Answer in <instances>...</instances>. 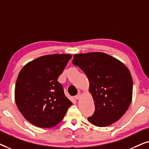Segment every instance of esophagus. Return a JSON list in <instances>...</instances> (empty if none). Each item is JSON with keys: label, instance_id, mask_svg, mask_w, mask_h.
I'll use <instances>...</instances> for the list:
<instances>
[{"label": "esophagus", "instance_id": "1", "mask_svg": "<svg viewBox=\"0 0 149 149\" xmlns=\"http://www.w3.org/2000/svg\"><path fill=\"white\" fill-rule=\"evenodd\" d=\"M81 94L80 93H79L78 94H77V95H76V96L74 97V98L76 99V100H79V99L80 98V97H81Z\"/></svg>", "mask_w": 149, "mask_h": 149}]
</instances>
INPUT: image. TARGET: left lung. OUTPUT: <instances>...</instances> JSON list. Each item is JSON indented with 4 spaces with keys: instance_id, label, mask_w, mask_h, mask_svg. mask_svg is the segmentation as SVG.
Returning a JSON list of instances; mask_svg holds the SVG:
<instances>
[{
    "instance_id": "obj_1",
    "label": "left lung",
    "mask_w": 149,
    "mask_h": 149,
    "mask_svg": "<svg viewBox=\"0 0 149 149\" xmlns=\"http://www.w3.org/2000/svg\"><path fill=\"white\" fill-rule=\"evenodd\" d=\"M72 64L85 73L89 81L95 111L88 121L97 127L118 121L132 99L133 81L129 69L121 61L102 52L74 54Z\"/></svg>"
}]
</instances>
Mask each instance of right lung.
Instances as JSON below:
<instances>
[{
	"instance_id": "add662e5",
	"label": "right lung",
	"mask_w": 149,
	"mask_h": 149,
	"mask_svg": "<svg viewBox=\"0 0 149 149\" xmlns=\"http://www.w3.org/2000/svg\"><path fill=\"white\" fill-rule=\"evenodd\" d=\"M71 58L70 54L43 56L20 70L15 87L16 105L24 118L36 127L56 126L72 104L58 81Z\"/></svg>"
}]
</instances>
